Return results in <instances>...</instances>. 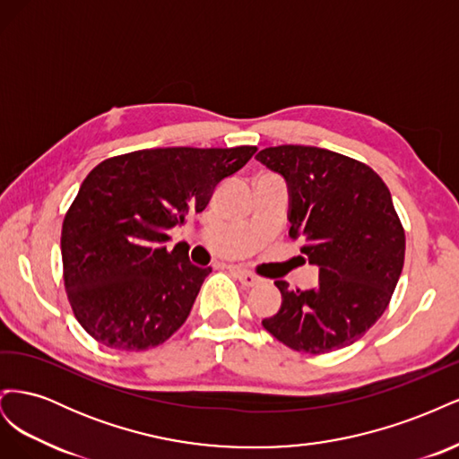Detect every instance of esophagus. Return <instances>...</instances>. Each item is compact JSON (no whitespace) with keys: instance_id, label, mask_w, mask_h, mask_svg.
Listing matches in <instances>:
<instances>
[{"instance_id":"obj_1","label":"esophagus","mask_w":459,"mask_h":459,"mask_svg":"<svg viewBox=\"0 0 459 459\" xmlns=\"http://www.w3.org/2000/svg\"><path fill=\"white\" fill-rule=\"evenodd\" d=\"M235 273H238L239 281H241L245 287H256V285H260V283L264 281L262 277H258V275H255V273H251V272H247V270H241V268L235 270Z\"/></svg>"}]
</instances>
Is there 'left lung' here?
I'll list each match as a JSON object with an SVG mask.
<instances>
[{
  "label": "left lung",
  "instance_id": "left-lung-1",
  "mask_svg": "<svg viewBox=\"0 0 459 459\" xmlns=\"http://www.w3.org/2000/svg\"><path fill=\"white\" fill-rule=\"evenodd\" d=\"M256 160L285 179L289 233L319 268L314 289L275 281L281 307L262 325L297 352L344 349L383 316L404 266L391 191L369 166L327 149L268 147Z\"/></svg>",
  "mask_w": 459,
  "mask_h": 459
}]
</instances>
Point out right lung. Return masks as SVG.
<instances>
[{"mask_svg":"<svg viewBox=\"0 0 459 459\" xmlns=\"http://www.w3.org/2000/svg\"><path fill=\"white\" fill-rule=\"evenodd\" d=\"M256 147L143 149L107 159L82 182L61 233L74 316L108 349L145 351L184 325L204 277L169 230L203 212Z\"/></svg>","mask_w":459,"mask_h":459,"instance_id":"add662e5","label":"right lung"}]
</instances>
